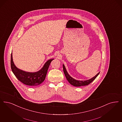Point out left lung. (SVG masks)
Here are the masks:
<instances>
[{
  "mask_svg": "<svg viewBox=\"0 0 122 122\" xmlns=\"http://www.w3.org/2000/svg\"><path fill=\"white\" fill-rule=\"evenodd\" d=\"M63 70L65 76L67 78V80L68 81V82L70 83L71 85H73L74 86H75V87H80V86L88 85L89 83H92L93 81L97 78V77L99 73H100V72H99L94 77H93L92 78H90L88 80L80 81V80H76L74 78H73L72 77H71L69 75L68 73L67 72L64 64H63Z\"/></svg>",
  "mask_w": 122,
  "mask_h": 122,
  "instance_id": "obj_1",
  "label": "left lung"
}]
</instances>
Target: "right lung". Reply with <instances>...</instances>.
Instances as JSON below:
<instances>
[{
  "mask_svg": "<svg viewBox=\"0 0 122 122\" xmlns=\"http://www.w3.org/2000/svg\"><path fill=\"white\" fill-rule=\"evenodd\" d=\"M54 59H49L44 63L42 68L37 72H28L20 69L15 65L12 53L11 55V68L13 73L20 82L29 86H37L44 82L49 65Z\"/></svg>",
  "mask_w": 122,
  "mask_h": 122,
  "instance_id": "obj_1",
  "label": "right lung"
}]
</instances>
